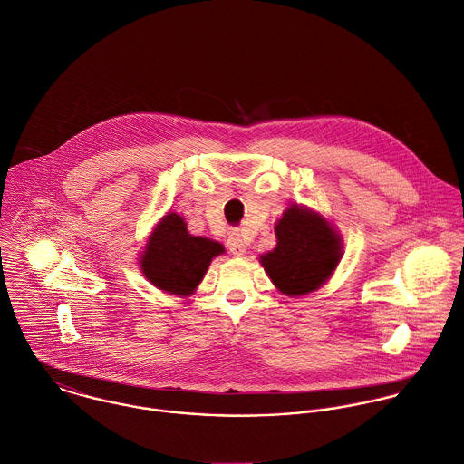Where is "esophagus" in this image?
<instances>
[{"instance_id":"34e87169","label":"esophagus","mask_w":464,"mask_h":464,"mask_svg":"<svg viewBox=\"0 0 464 464\" xmlns=\"http://www.w3.org/2000/svg\"><path fill=\"white\" fill-rule=\"evenodd\" d=\"M227 247H229L231 255L237 256V258H242V256L247 253V247H246V244H244V238H242V235H240L238 231H231V235H229V238H227Z\"/></svg>"}]
</instances>
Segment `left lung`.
Masks as SVG:
<instances>
[{
    "mask_svg": "<svg viewBox=\"0 0 464 464\" xmlns=\"http://www.w3.org/2000/svg\"><path fill=\"white\" fill-rule=\"evenodd\" d=\"M278 244L260 256L281 294L304 295L334 275L343 258V240L317 211L292 204L275 226Z\"/></svg>",
    "mask_w": 464,
    "mask_h": 464,
    "instance_id": "1",
    "label": "left lung"
}]
</instances>
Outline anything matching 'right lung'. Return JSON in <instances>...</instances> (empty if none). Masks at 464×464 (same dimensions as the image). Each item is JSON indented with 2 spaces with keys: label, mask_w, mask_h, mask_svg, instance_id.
I'll use <instances>...</instances> for the list:
<instances>
[{
  "label": "right lung",
  "mask_w": 464,
  "mask_h": 464,
  "mask_svg": "<svg viewBox=\"0 0 464 464\" xmlns=\"http://www.w3.org/2000/svg\"><path fill=\"white\" fill-rule=\"evenodd\" d=\"M222 253V244L189 235L185 218L170 211L150 233L140 267L160 290L189 295L204 278L211 260Z\"/></svg>",
  "instance_id": "obj_1"
}]
</instances>
